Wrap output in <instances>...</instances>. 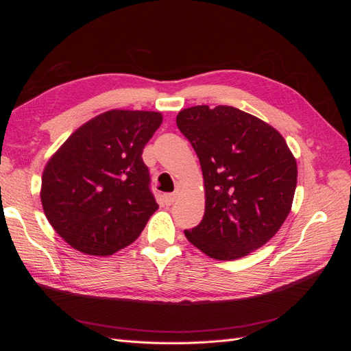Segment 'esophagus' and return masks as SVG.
Wrapping results in <instances>:
<instances>
[{
	"label": "esophagus",
	"mask_w": 351,
	"mask_h": 351,
	"mask_svg": "<svg viewBox=\"0 0 351 351\" xmlns=\"http://www.w3.org/2000/svg\"><path fill=\"white\" fill-rule=\"evenodd\" d=\"M177 199V195L176 193H168V195H164V204L165 205H173L174 202Z\"/></svg>",
	"instance_id": "34e87169"
}]
</instances>
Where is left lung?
I'll return each mask as SVG.
<instances>
[{
  "mask_svg": "<svg viewBox=\"0 0 351 351\" xmlns=\"http://www.w3.org/2000/svg\"><path fill=\"white\" fill-rule=\"evenodd\" d=\"M177 125L202 167L205 215L187 240L209 258L234 261L268 243L289 217L297 162L284 137L228 105L182 110Z\"/></svg>",
  "mask_w": 351,
  "mask_h": 351,
  "instance_id": "left-lung-1",
  "label": "left lung"
}]
</instances>
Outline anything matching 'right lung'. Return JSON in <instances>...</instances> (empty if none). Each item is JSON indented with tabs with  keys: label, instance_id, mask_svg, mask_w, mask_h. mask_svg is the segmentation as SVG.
I'll use <instances>...</instances> for the list:
<instances>
[{
	"label": "right lung",
	"instance_id": "1",
	"mask_svg": "<svg viewBox=\"0 0 351 351\" xmlns=\"http://www.w3.org/2000/svg\"><path fill=\"white\" fill-rule=\"evenodd\" d=\"M162 114L111 110L80 125L49 158L40 202L73 249L110 256L141 236L158 209L142 154Z\"/></svg>",
	"mask_w": 351,
	"mask_h": 351
}]
</instances>
